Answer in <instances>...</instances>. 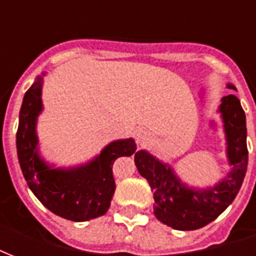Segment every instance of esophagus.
Segmentation results:
<instances>
[{
    "label": "esophagus",
    "instance_id": "34e87169",
    "mask_svg": "<svg viewBox=\"0 0 256 256\" xmlns=\"http://www.w3.org/2000/svg\"><path fill=\"white\" fill-rule=\"evenodd\" d=\"M136 140H137V142H138L140 145L148 144L150 141V132L145 130V128H138V130H136Z\"/></svg>",
    "mask_w": 256,
    "mask_h": 256
}]
</instances>
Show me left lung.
<instances>
[{"label": "left lung", "instance_id": "8db88e82", "mask_svg": "<svg viewBox=\"0 0 256 256\" xmlns=\"http://www.w3.org/2000/svg\"><path fill=\"white\" fill-rule=\"evenodd\" d=\"M228 88L236 90L232 84ZM218 112L224 122L230 172L214 186H189L170 164L150 152L141 150L134 155L137 170L154 190V214L172 229L194 230L208 225L230 206L242 188L248 164L246 114L234 94L222 97Z\"/></svg>", "mask_w": 256, "mask_h": 256}]
</instances>
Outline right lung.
Listing matches in <instances>:
<instances>
[{"instance_id": "obj_1", "label": "right lung", "mask_w": 256, "mask_h": 256, "mask_svg": "<svg viewBox=\"0 0 256 256\" xmlns=\"http://www.w3.org/2000/svg\"><path fill=\"white\" fill-rule=\"evenodd\" d=\"M42 75L26 92L19 114L16 148L20 168L31 192L49 211L74 222L104 215L115 193L112 164L137 150L133 138L112 141L92 160L75 167H54L38 150L36 119L42 112Z\"/></svg>"}]
</instances>
